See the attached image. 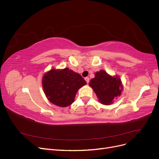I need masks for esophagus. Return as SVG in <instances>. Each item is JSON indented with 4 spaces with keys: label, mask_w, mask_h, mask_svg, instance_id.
<instances>
[{
    "label": "esophagus",
    "mask_w": 159,
    "mask_h": 159,
    "mask_svg": "<svg viewBox=\"0 0 159 159\" xmlns=\"http://www.w3.org/2000/svg\"><path fill=\"white\" fill-rule=\"evenodd\" d=\"M85 80L86 81V82H87V84H88L89 81V78H88V77H86V78H85Z\"/></svg>",
    "instance_id": "obj_1"
}]
</instances>
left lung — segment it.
<instances>
[{
  "label": "left lung",
  "mask_w": 159,
  "mask_h": 159,
  "mask_svg": "<svg viewBox=\"0 0 159 159\" xmlns=\"http://www.w3.org/2000/svg\"><path fill=\"white\" fill-rule=\"evenodd\" d=\"M89 85L93 88L98 100L103 105H110L113 100L121 95L123 85L119 77H112L104 70L96 72Z\"/></svg>",
  "instance_id": "left-lung-1"
}]
</instances>
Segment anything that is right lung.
<instances>
[{
    "label": "right lung",
    "mask_w": 159,
    "mask_h": 159,
    "mask_svg": "<svg viewBox=\"0 0 159 159\" xmlns=\"http://www.w3.org/2000/svg\"><path fill=\"white\" fill-rule=\"evenodd\" d=\"M87 84L80 74L66 68L52 69L43 76L42 87L51 103L59 107H67L74 102L78 89Z\"/></svg>",
    "instance_id": "add662e5"
}]
</instances>
